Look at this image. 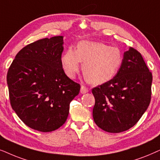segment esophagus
Here are the masks:
<instances>
[{
    "label": "esophagus",
    "instance_id": "34e87169",
    "mask_svg": "<svg viewBox=\"0 0 160 160\" xmlns=\"http://www.w3.org/2000/svg\"><path fill=\"white\" fill-rule=\"evenodd\" d=\"M88 89L87 88L86 86H81V88H80V93L83 94V93H86L88 92Z\"/></svg>",
    "mask_w": 160,
    "mask_h": 160
}]
</instances>
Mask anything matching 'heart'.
I'll use <instances>...</instances> for the list:
<instances>
[{
  "instance_id": "b5f03b06",
  "label": "heart",
  "mask_w": 160,
  "mask_h": 160,
  "mask_svg": "<svg viewBox=\"0 0 160 160\" xmlns=\"http://www.w3.org/2000/svg\"><path fill=\"white\" fill-rule=\"evenodd\" d=\"M123 61L120 49L102 42L81 41L77 50L69 48L61 55V63L67 77L74 79L82 63V72L91 83L110 81L118 72Z\"/></svg>"
}]
</instances>
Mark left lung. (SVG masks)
<instances>
[{
    "instance_id": "left-lung-1",
    "label": "left lung",
    "mask_w": 160,
    "mask_h": 160,
    "mask_svg": "<svg viewBox=\"0 0 160 160\" xmlns=\"http://www.w3.org/2000/svg\"><path fill=\"white\" fill-rule=\"evenodd\" d=\"M152 83V74L141 54L129 48L114 78L92 89L96 124L111 133L132 127L149 105Z\"/></svg>"
}]
</instances>
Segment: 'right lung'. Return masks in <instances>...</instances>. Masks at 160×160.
<instances>
[{
  "instance_id": "obj_1",
  "label": "right lung",
  "mask_w": 160,
  "mask_h": 160,
  "mask_svg": "<svg viewBox=\"0 0 160 160\" xmlns=\"http://www.w3.org/2000/svg\"><path fill=\"white\" fill-rule=\"evenodd\" d=\"M63 37L45 38L23 48L7 73L12 109L25 124L48 132L66 122L69 104L80 86L69 79L61 63Z\"/></svg>"
}]
</instances>
